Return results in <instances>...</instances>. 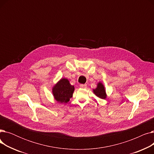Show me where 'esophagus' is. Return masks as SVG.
Segmentation results:
<instances>
[{"mask_svg":"<svg viewBox=\"0 0 154 154\" xmlns=\"http://www.w3.org/2000/svg\"><path fill=\"white\" fill-rule=\"evenodd\" d=\"M80 87L81 88H86L87 87V85L86 84H80Z\"/></svg>","mask_w":154,"mask_h":154,"instance_id":"1","label":"esophagus"}]
</instances>
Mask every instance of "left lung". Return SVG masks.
<instances>
[{"mask_svg":"<svg viewBox=\"0 0 154 154\" xmlns=\"http://www.w3.org/2000/svg\"><path fill=\"white\" fill-rule=\"evenodd\" d=\"M94 93L98 97L105 99L106 98V91H105V88L102 83H99L97 85V87L95 89H94Z\"/></svg>","mask_w":154,"mask_h":154,"instance_id":"left-lung-1","label":"left lung"}]
</instances>
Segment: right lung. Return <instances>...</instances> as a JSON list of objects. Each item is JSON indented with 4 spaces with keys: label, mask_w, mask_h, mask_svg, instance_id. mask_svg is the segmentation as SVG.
Listing matches in <instances>:
<instances>
[{
    "label": "right lung",
    "mask_w": 154,
    "mask_h": 154,
    "mask_svg": "<svg viewBox=\"0 0 154 154\" xmlns=\"http://www.w3.org/2000/svg\"><path fill=\"white\" fill-rule=\"evenodd\" d=\"M74 91V86L70 85L66 79H62L52 89L55 100L60 103H67L72 97Z\"/></svg>",
    "instance_id": "add662e5"
}]
</instances>
